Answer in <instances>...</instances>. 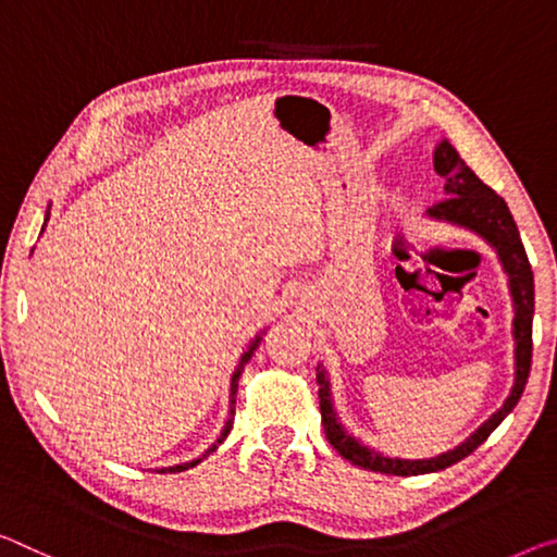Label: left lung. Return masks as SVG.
Masks as SVG:
<instances>
[{"label": "left lung", "mask_w": 557, "mask_h": 557, "mask_svg": "<svg viewBox=\"0 0 557 557\" xmlns=\"http://www.w3.org/2000/svg\"><path fill=\"white\" fill-rule=\"evenodd\" d=\"M434 168L441 178L446 181L444 196L446 200L436 202L426 210L429 220L436 223H446L461 231H469L479 237L485 245L496 252L503 272L508 277V293L510 302H513V386H510L508 399L503 401L496 413H491L479 429L473 431L469 438L461 444L448 448V451L431 456V458H399L389 456L379 448H372L364 441L357 438L351 431L344 426L337 409H334L332 396V382L326 367L317 364V384H320V409H322V423L324 434L330 444L337 448L339 456L347 458L355 466L379 473L392 475H419V473H434L446 469L456 461H461L469 454H473L491 431L516 409L520 396H523L528 374H531V357H533V312H535V285H533V270L528 262L525 247L520 243V233L516 227V220L510 215L506 200L496 196L488 185H485L479 175H475L456 148L441 138L434 148Z\"/></svg>", "instance_id": "8db88e82"}]
</instances>
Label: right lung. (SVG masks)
<instances>
[{
    "mask_svg": "<svg viewBox=\"0 0 557 557\" xmlns=\"http://www.w3.org/2000/svg\"><path fill=\"white\" fill-rule=\"evenodd\" d=\"M47 220H49V210H47V218H44V225H47ZM41 233H44V227H41ZM268 332V330H260L258 334H255V337L250 339V344H247V349L243 351V357H240V361H237V367H235V372H233V376H231V401H227V419H225V426H223V431H220V436L215 438V444L210 446V448H206V451H202L198 458H193V461H185V463H175V466H163V469H156V471H171V473H175V471H188V469H193V466H198L202 458H208L210 454L215 451V448L223 444V441L227 438V434H231V429H233V419H235V396H237V379H240V374H243V369H245V364L247 361L252 359V355H255V349H258V344L262 342V334Z\"/></svg>",
    "mask_w": 557,
    "mask_h": 557,
    "instance_id": "right-lung-1",
    "label": "right lung"
}]
</instances>
